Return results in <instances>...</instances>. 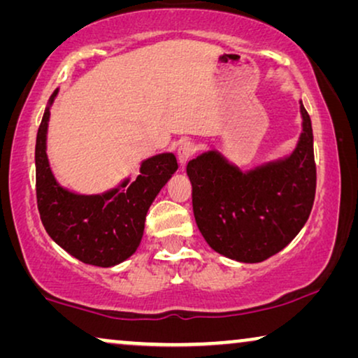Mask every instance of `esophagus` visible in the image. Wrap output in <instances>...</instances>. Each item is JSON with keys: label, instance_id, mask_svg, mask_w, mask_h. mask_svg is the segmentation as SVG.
Listing matches in <instances>:
<instances>
[{"label": "esophagus", "instance_id": "34e87169", "mask_svg": "<svg viewBox=\"0 0 358 358\" xmlns=\"http://www.w3.org/2000/svg\"><path fill=\"white\" fill-rule=\"evenodd\" d=\"M195 153V145L190 143V141H184V143L179 145L178 148V158H179V163L180 166H185V163L192 158V155Z\"/></svg>", "mask_w": 358, "mask_h": 358}]
</instances>
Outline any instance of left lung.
I'll list each match as a JSON object with an SVG mask.
<instances>
[{
    "label": "left lung",
    "instance_id": "1",
    "mask_svg": "<svg viewBox=\"0 0 358 358\" xmlns=\"http://www.w3.org/2000/svg\"><path fill=\"white\" fill-rule=\"evenodd\" d=\"M301 134L283 158L243 171L218 150L189 161L192 207L208 246L256 264L282 251L310 217L316 192L311 119L300 101Z\"/></svg>",
    "mask_w": 358,
    "mask_h": 358
}]
</instances>
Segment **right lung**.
<instances>
[{"label": "right lung", "instance_id": "right-lung-1", "mask_svg": "<svg viewBox=\"0 0 358 358\" xmlns=\"http://www.w3.org/2000/svg\"><path fill=\"white\" fill-rule=\"evenodd\" d=\"M57 94L58 90L50 96L36 141L37 207L43 228L78 261L97 267L117 266L138 249L148 208L178 171V161L173 153L151 156L141 161L135 180L125 178L102 194L86 195L63 187L47 156L50 107Z\"/></svg>", "mask_w": 358, "mask_h": 358}]
</instances>
